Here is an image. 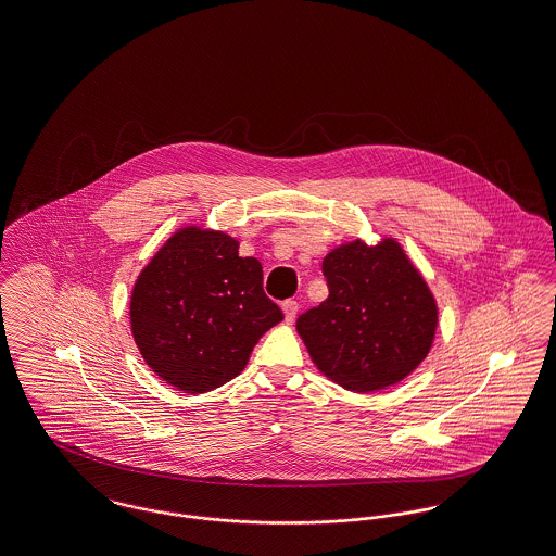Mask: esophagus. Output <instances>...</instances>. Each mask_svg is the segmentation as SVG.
<instances>
[{
  "label": "esophagus",
  "mask_w": 556,
  "mask_h": 556,
  "mask_svg": "<svg viewBox=\"0 0 556 556\" xmlns=\"http://www.w3.org/2000/svg\"><path fill=\"white\" fill-rule=\"evenodd\" d=\"M281 308H283V313H286V321H288V324H294L295 315H298V302H295V300H286V302L281 304Z\"/></svg>",
  "instance_id": "obj_1"
}]
</instances>
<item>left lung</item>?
<instances>
[{
	"instance_id": "left-lung-1",
	"label": "left lung",
	"mask_w": 556,
	"mask_h": 556,
	"mask_svg": "<svg viewBox=\"0 0 556 556\" xmlns=\"http://www.w3.org/2000/svg\"><path fill=\"white\" fill-rule=\"evenodd\" d=\"M324 275L327 300L295 321L321 374L346 391H380L426 359L437 331V302L392 237L331 250Z\"/></svg>"
}]
</instances>
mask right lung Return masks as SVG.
I'll return each instance as SVG.
<instances>
[{
	"label": "right lung",
	"mask_w": 556,
	"mask_h": 556,
	"mask_svg": "<svg viewBox=\"0 0 556 556\" xmlns=\"http://www.w3.org/2000/svg\"><path fill=\"white\" fill-rule=\"evenodd\" d=\"M283 319L262 290V264L223 230H176L138 275L134 342L178 391H214L243 371L262 333Z\"/></svg>",
	"instance_id": "1"
}]
</instances>
